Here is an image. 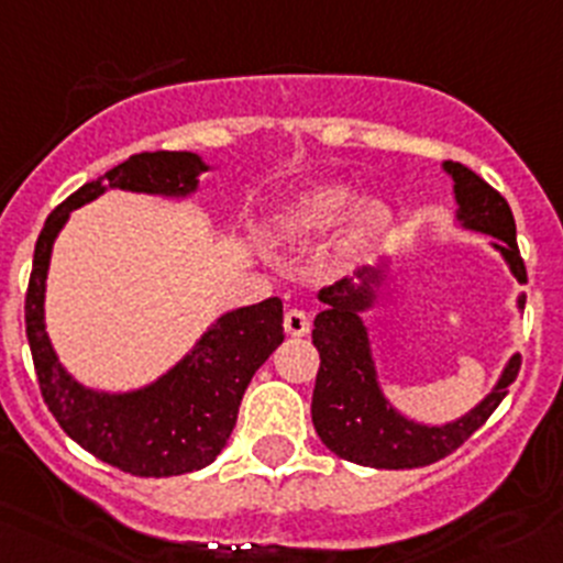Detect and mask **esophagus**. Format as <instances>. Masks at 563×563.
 Returning <instances> with one entry per match:
<instances>
[{
	"mask_svg": "<svg viewBox=\"0 0 563 563\" xmlns=\"http://www.w3.org/2000/svg\"><path fill=\"white\" fill-rule=\"evenodd\" d=\"M309 314L303 309H287L285 312V331L290 336H307L309 334Z\"/></svg>",
	"mask_w": 563,
	"mask_h": 563,
	"instance_id": "1",
	"label": "esophagus"
}]
</instances>
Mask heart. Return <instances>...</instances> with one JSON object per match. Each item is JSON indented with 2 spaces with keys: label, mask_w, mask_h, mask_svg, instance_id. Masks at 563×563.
Masks as SVG:
<instances>
[{
  "label": "heart",
  "mask_w": 563,
  "mask_h": 563,
  "mask_svg": "<svg viewBox=\"0 0 563 563\" xmlns=\"http://www.w3.org/2000/svg\"><path fill=\"white\" fill-rule=\"evenodd\" d=\"M356 190L345 181H325L303 192L296 205L282 216L278 232L290 245H309L323 240L345 223V249L362 251L376 243L393 223V207L384 198H362L356 207ZM352 216L347 217L346 212Z\"/></svg>",
  "instance_id": "b5f03b06"
}]
</instances>
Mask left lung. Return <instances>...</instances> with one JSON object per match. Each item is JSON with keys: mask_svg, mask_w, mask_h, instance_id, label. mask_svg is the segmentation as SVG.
<instances>
[{"mask_svg": "<svg viewBox=\"0 0 563 563\" xmlns=\"http://www.w3.org/2000/svg\"><path fill=\"white\" fill-rule=\"evenodd\" d=\"M442 168L453 179L456 192V221L464 229L495 238L492 249L500 251L517 282H526V262L517 249V227L506 198L486 185L475 170L462 163ZM387 282V262L362 267L353 278L320 290L323 312L314 318L312 342L320 353V371L312 393V422L323 445L340 459L376 470H411L445 459L464 445L506 398L508 384L519 373V353L503 367L492 393L478 406L445 426H426L400 415L378 384L371 334L362 312L373 309L378 290ZM526 307V296L517 298Z\"/></svg>", "mask_w": 563, "mask_h": 563, "instance_id": "8db88e82", "label": "left lung"}]
</instances>
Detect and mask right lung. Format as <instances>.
I'll use <instances>...</instances> for the list:
<instances>
[{
    "mask_svg": "<svg viewBox=\"0 0 563 563\" xmlns=\"http://www.w3.org/2000/svg\"><path fill=\"white\" fill-rule=\"evenodd\" d=\"M210 165L192 152H143L79 187L46 218L37 234L24 320L37 384L63 431L101 462L141 478H168L216 462L238 422L240 400L254 373L285 340L278 298L221 314L157 382L132 393H101L60 365L44 323L52 245L77 207L104 190L185 198Z\"/></svg>",
    "mask_w": 563,
    "mask_h": 563,
    "instance_id": "right-lung-1",
    "label": "right lung"
}]
</instances>
